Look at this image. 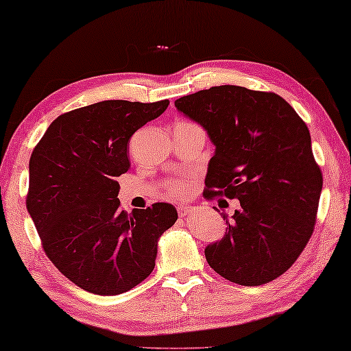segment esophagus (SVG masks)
<instances>
[{
	"mask_svg": "<svg viewBox=\"0 0 351 351\" xmlns=\"http://www.w3.org/2000/svg\"><path fill=\"white\" fill-rule=\"evenodd\" d=\"M177 211H179V216L183 217V216L191 215L194 208H193V206H189V205H179V206H177Z\"/></svg>",
	"mask_w": 351,
	"mask_h": 351,
	"instance_id": "1",
	"label": "esophagus"
}]
</instances>
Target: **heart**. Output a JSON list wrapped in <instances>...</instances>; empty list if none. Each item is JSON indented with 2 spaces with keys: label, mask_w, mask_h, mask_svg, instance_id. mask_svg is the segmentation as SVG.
<instances>
[{
  "label": "heart",
  "mask_w": 351,
  "mask_h": 351,
  "mask_svg": "<svg viewBox=\"0 0 351 351\" xmlns=\"http://www.w3.org/2000/svg\"><path fill=\"white\" fill-rule=\"evenodd\" d=\"M193 177H182V179H174L166 182V191L171 197H177V199H183L188 197L191 194L193 189Z\"/></svg>",
  "instance_id": "obj_1"
}]
</instances>
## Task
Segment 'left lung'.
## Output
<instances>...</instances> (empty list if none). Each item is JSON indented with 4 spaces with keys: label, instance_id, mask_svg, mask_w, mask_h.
Instances as JSON below:
<instances>
[{
    "label": "left lung",
    "instance_id": "8db88e82",
    "mask_svg": "<svg viewBox=\"0 0 351 351\" xmlns=\"http://www.w3.org/2000/svg\"><path fill=\"white\" fill-rule=\"evenodd\" d=\"M176 107L216 146L204 197L241 205L226 237L205 249L206 261L237 285L278 278L311 238L324 185L305 121L277 93L238 85L182 96Z\"/></svg>",
    "mask_w": 351,
    "mask_h": 351
}]
</instances>
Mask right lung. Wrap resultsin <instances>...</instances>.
<instances>
[{"instance_id": "right-lung-1", "label": "right lung", "mask_w": 351, "mask_h": 351, "mask_svg": "<svg viewBox=\"0 0 351 351\" xmlns=\"http://www.w3.org/2000/svg\"><path fill=\"white\" fill-rule=\"evenodd\" d=\"M168 106L113 99L74 108L34 147L27 211L46 256L80 289L118 295L154 271L157 241L177 210L158 202L129 215L117 177L130 168V136Z\"/></svg>"}]
</instances>
